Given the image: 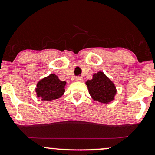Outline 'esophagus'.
Here are the masks:
<instances>
[{
	"mask_svg": "<svg viewBox=\"0 0 155 155\" xmlns=\"http://www.w3.org/2000/svg\"><path fill=\"white\" fill-rule=\"evenodd\" d=\"M75 81H83V78L81 76H76L75 78Z\"/></svg>",
	"mask_w": 155,
	"mask_h": 155,
	"instance_id": "1",
	"label": "esophagus"
}]
</instances>
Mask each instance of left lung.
<instances>
[{
	"mask_svg": "<svg viewBox=\"0 0 155 155\" xmlns=\"http://www.w3.org/2000/svg\"><path fill=\"white\" fill-rule=\"evenodd\" d=\"M86 84L94 100L107 104L114 100L117 93L116 87L103 72L94 74L93 79L88 80Z\"/></svg>",
	"mask_w": 155,
	"mask_h": 155,
	"instance_id": "8db88e82",
	"label": "left lung"
}]
</instances>
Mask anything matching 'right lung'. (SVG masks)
I'll use <instances>...</instances> for the list:
<instances>
[{
	"mask_svg": "<svg viewBox=\"0 0 155 155\" xmlns=\"http://www.w3.org/2000/svg\"><path fill=\"white\" fill-rule=\"evenodd\" d=\"M66 81L59 80L55 74H50L37 84L36 91L37 97L44 101H51L58 99L65 91Z\"/></svg>",
	"mask_w": 155,
	"mask_h": 155,
	"instance_id": "obj_1",
	"label": "right lung"
}]
</instances>
